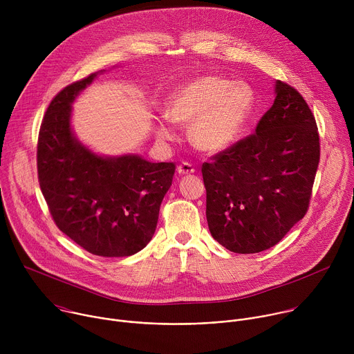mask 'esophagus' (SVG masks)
Instances as JSON below:
<instances>
[{"label":"esophagus","instance_id":"obj_1","mask_svg":"<svg viewBox=\"0 0 354 354\" xmlns=\"http://www.w3.org/2000/svg\"><path fill=\"white\" fill-rule=\"evenodd\" d=\"M194 172V168L192 164L189 162H182L179 167H178V174L179 175H190Z\"/></svg>","mask_w":354,"mask_h":354}]
</instances>
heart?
I'll use <instances>...</instances> for the list:
<instances>
[{
  "label": "heart",
  "instance_id": "heart-1",
  "mask_svg": "<svg viewBox=\"0 0 354 354\" xmlns=\"http://www.w3.org/2000/svg\"><path fill=\"white\" fill-rule=\"evenodd\" d=\"M255 108V93L246 82H232L218 75L194 78L174 91L164 106L165 118L189 124L192 142L206 153H221L242 134ZM160 140H171L165 120L156 126Z\"/></svg>",
  "mask_w": 354,
  "mask_h": 354
}]
</instances>
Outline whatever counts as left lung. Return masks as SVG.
<instances>
[{
  "mask_svg": "<svg viewBox=\"0 0 354 354\" xmlns=\"http://www.w3.org/2000/svg\"><path fill=\"white\" fill-rule=\"evenodd\" d=\"M319 134L306 99L276 81L257 130L201 167L213 238L235 254L279 243L306 216L319 164Z\"/></svg>",
  "mask_w": 354,
  "mask_h": 354,
  "instance_id": "left-lung-1",
  "label": "left lung"
}]
</instances>
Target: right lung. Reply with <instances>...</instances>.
I'll list each match as a JSON object with an SVG mask.
<instances>
[{
    "instance_id": "add662e5",
    "label": "right lung",
    "mask_w": 354,
    "mask_h": 354,
    "mask_svg": "<svg viewBox=\"0 0 354 354\" xmlns=\"http://www.w3.org/2000/svg\"><path fill=\"white\" fill-rule=\"evenodd\" d=\"M96 73L62 89L50 102L37 140V176L56 225L92 255L137 254L153 238L174 162L138 156L100 157L71 130V104Z\"/></svg>"
}]
</instances>
